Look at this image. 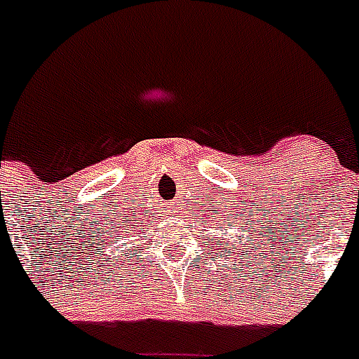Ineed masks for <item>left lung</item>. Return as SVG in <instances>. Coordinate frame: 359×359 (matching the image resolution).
<instances>
[{
    "label": "left lung",
    "instance_id": "1",
    "mask_svg": "<svg viewBox=\"0 0 359 359\" xmlns=\"http://www.w3.org/2000/svg\"><path fill=\"white\" fill-rule=\"evenodd\" d=\"M242 253H244V251H242Z\"/></svg>",
    "mask_w": 359,
    "mask_h": 359
}]
</instances>
